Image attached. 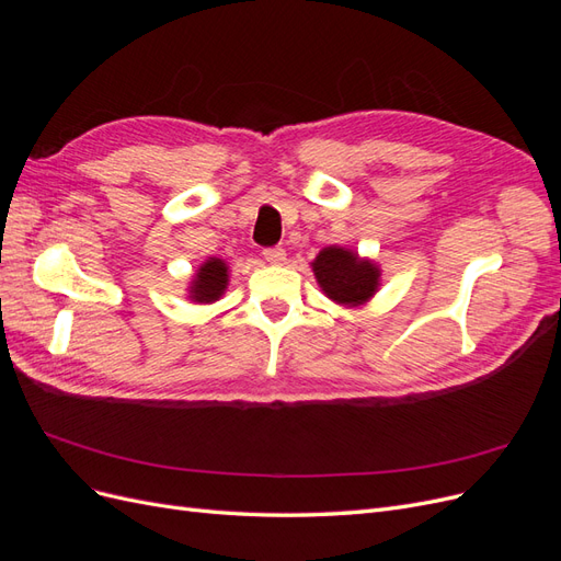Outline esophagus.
I'll use <instances>...</instances> for the list:
<instances>
[{
	"label": "esophagus",
	"mask_w": 561,
	"mask_h": 561,
	"mask_svg": "<svg viewBox=\"0 0 561 561\" xmlns=\"http://www.w3.org/2000/svg\"><path fill=\"white\" fill-rule=\"evenodd\" d=\"M264 260H266L268 264H276V266H280V264H285L287 254H285V250H283V248H266V250H264Z\"/></svg>",
	"instance_id": "obj_1"
}]
</instances>
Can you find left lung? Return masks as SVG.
I'll list each match as a JSON object with an SVG mask.
<instances>
[{"label":"left lung","instance_id":"obj_1","mask_svg":"<svg viewBox=\"0 0 561 561\" xmlns=\"http://www.w3.org/2000/svg\"><path fill=\"white\" fill-rule=\"evenodd\" d=\"M311 266L322 293L342 307H363L379 290V266L358 257L353 250L339 245L322 248Z\"/></svg>","mask_w":561,"mask_h":561}]
</instances>
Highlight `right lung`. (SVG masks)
Segmentation results:
<instances>
[{"instance_id": "right-lung-1", "label": "right lung", "mask_w": 561, "mask_h": 561, "mask_svg": "<svg viewBox=\"0 0 561 561\" xmlns=\"http://www.w3.org/2000/svg\"><path fill=\"white\" fill-rule=\"evenodd\" d=\"M229 285V266L225 260L208 257L196 271L190 285V299L196 304H213L225 295Z\"/></svg>"}]
</instances>
